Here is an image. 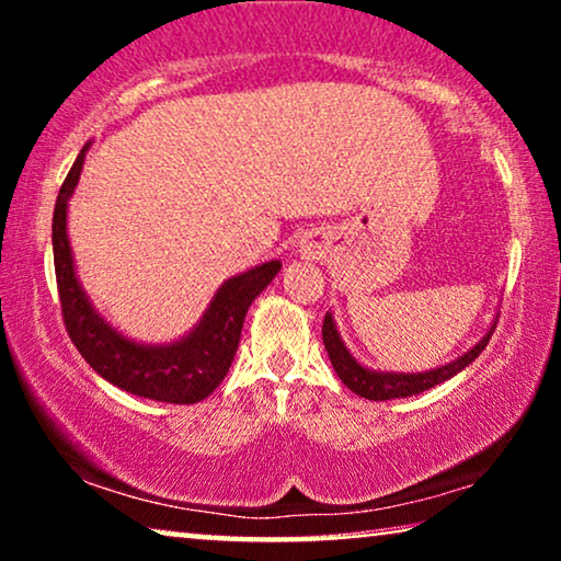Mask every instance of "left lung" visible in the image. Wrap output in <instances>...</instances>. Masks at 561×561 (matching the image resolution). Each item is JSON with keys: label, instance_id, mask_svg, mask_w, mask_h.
Instances as JSON below:
<instances>
[{"label": "left lung", "instance_id": "obj_1", "mask_svg": "<svg viewBox=\"0 0 561 561\" xmlns=\"http://www.w3.org/2000/svg\"><path fill=\"white\" fill-rule=\"evenodd\" d=\"M495 324L497 319L493 321V327L488 329V334L482 336L474 347L467 350L462 357L424 373H386V370H370V367L359 365L357 359L350 355V350L344 347L342 336L336 332L332 313H327L324 317L321 336H324V347L329 352V359H332L334 365V373L340 375V380L352 390V393L363 396L367 401H393V398H409V396L424 393V390L439 386V382L455 378L457 373H462L465 367L470 365L482 350H485V344L495 332Z\"/></svg>", "mask_w": 561, "mask_h": 561}]
</instances>
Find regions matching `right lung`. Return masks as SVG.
I'll return each instance as SVG.
<instances>
[{"label":"right lung","instance_id":"add662e5","mask_svg":"<svg viewBox=\"0 0 561 561\" xmlns=\"http://www.w3.org/2000/svg\"><path fill=\"white\" fill-rule=\"evenodd\" d=\"M89 142L68 171L53 211V260L60 309L68 336L94 373L127 393L163 403H198L214 393L232 365L242 324L252 301L271 286L280 271V260L250 267L248 273L225 280L206 306L198 324L181 340L168 344H142L117 332L89 301L73 267L68 242V198L83 171Z\"/></svg>","mask_w":561,"mask_h":561}]
</instances>
